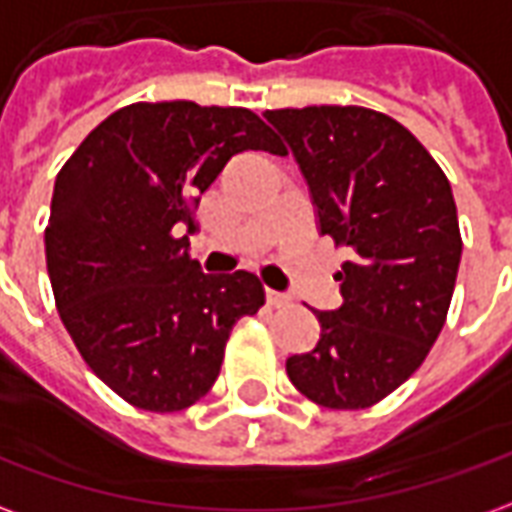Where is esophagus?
<instances>
[{"instance_id":"1","label":"esophagus","mask_w":512,"mask_h":512,"mask_svg":"<svg viewBox=\"0 0 512 512\" xmlns=\"http://www.w3.org/2000/svg\"><path fill=\"white\" fill-rule=\"evenodd\" d=\"M266 299H268V304H271V307H290V296L288 293H279V290H266Z\"/></svg>"}]
</instances>
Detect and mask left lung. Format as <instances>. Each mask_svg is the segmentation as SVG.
Segmentation results:
<instances>
[{"label":"left lung","mask_w":512,"mask_h":512,"mask_svg":"<svg viewBox=\"0 0 512 512\" xmlns=\"http://www.w3.org/2000/svg\"><path fill=\"white\" fill-rule=\"evenodd\" d=\"M310 186L321 235L351 249L343 304L315 310L321 340L288 378L326 408L376 406L417 370L447 321L461 230L447 175L419 139L365 106L274 109Z\"/></svg>","instance_id":"1"}]
</instances>
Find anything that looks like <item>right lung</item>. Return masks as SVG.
I'll use <instances>...</instances> for the list:
<instances>
[{"label":"right lung","instance_id":"right-lung-1","mask_svg":"<svg viewBox=\"0 0 512 512\" xmlns=\"http://www.w3.org/2000/svg\"><path fill=\"white\" fill-rule=\"evenodd\" d=\"M285 153L244 106L194 101L117 109L54 180L46 268L65 329L112 392L145 411H183L219 378L224 345L266 293L255 274H202L186 226L224 164Z\"/></svg>","mask_w":512,"mask_h":512}]
</instances>
